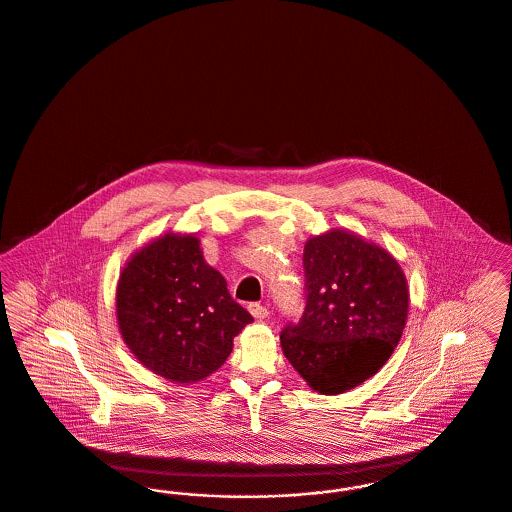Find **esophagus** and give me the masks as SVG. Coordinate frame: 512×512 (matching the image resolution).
Masks as SVG:
<instances>
[{
  "label": "esophagus",
  "instance_id": "34e87169",
  "mask_svg": "<svg viewBox=\"0 0 512 512\" xmlns=\"http://www.w3.org/2000/svg\"><path fill=\"white\" fill-rule=\"evenodd\" d=\"M249 313L257 320H265L268 317V309L265 305H259V303H249Z\"/></svg>",
  "mask_w": 512,
  "mask_h": 512
}]
</instances>
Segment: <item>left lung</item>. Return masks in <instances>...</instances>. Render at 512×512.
Instances as JSON below:
<instances>
[{"instance_id": "8db88e82", "label": "left lung", "mask_w": 512, "mask_h": 512, "mask_svg": "<svg viewBox=\"0 0 512 512\" xmlns=\"http://www.w3.org/2000/svg\"><path fill=\"white\" fill-rule=\"evenodd\" d=\"M307 305L280 334L286 359L322 395L374 376L397 347L409 315V286L388 249L330 228L303 249Z\"/></svg>"}]
</instances>
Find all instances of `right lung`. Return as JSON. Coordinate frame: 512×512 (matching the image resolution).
Returning a JSON list of instances; mask_svg holds the SVG:
<instances>
[{"label": "right lung", "mask_w": 512, "mask_h": 512, "mask_svg": "<svg viewBox=\"0 0 512 512\" xmlns=\"http://www.w3.org/2000/svg\"><path fill=\"white\" fill-rule=\"evenodd\" d=\"M117 322L132 355L174 384L219 370L253 317L207 265L195 234L167 232L126 261L117 284Z\"/></svg>", "instance_id": "add662e5"}]
</instances>
